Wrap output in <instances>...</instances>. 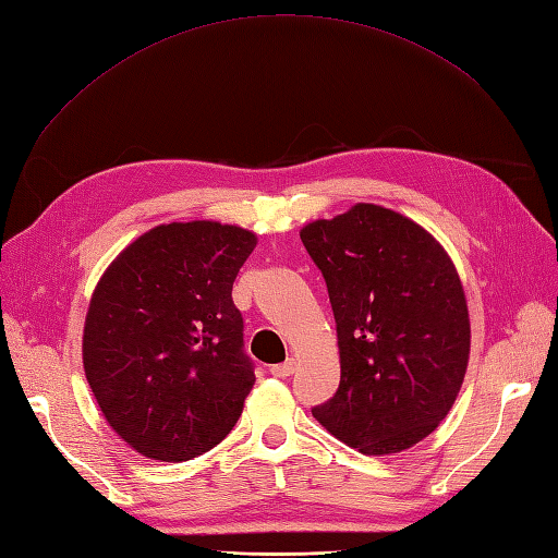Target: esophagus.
Returning <instances> with one entry per match:
<instances>
[{
	"mask_svg": "<svg viewBox=\"0 0 558 558\" xmlns=\"http://www.w3.org/2000/svg\"><path fill=\"white\" fill-rule=\"evenodd\" d=\"M293 373H295V361H286V363H279V365H272V367H269V375H272V377H279V379L291 377Z\"/></svg>",
	"mask_w": 558,
	"mask_h": 558,
	"instance_id": "obj_1",
	"label": "esophagus"
}]
</instances>
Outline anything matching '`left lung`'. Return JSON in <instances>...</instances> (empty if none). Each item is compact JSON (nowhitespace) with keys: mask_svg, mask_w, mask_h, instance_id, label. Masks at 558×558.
Wrapping results in <instances>:
<instances>
[{"mask_svg":"<svg viewBox=\"0 0 558 558\" xmlns=\"http://www.w3.org/2000/svg\"><path fill=\"white\" fill-rule=\"evenodd\" d=\"M326 279L340 386L312 414L361 453L410 449L449 414L470 356L459 272L408 216L356 205L300 230Z\"/></svg>","mask_w":558,"mask_h":558,"instance_id":"1","label":"left lung"}]
</instances>
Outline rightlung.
<instances>
[{"mask_svg":"<svg viewBox=\"0 0 558 558\" xmlns=\"http://www.w3.org/2000/svg\"><path fill=\"white\" fill-rule=\"evenodd\" d=\"M253 248L238 226H158L99 279L83 369L109 426L146 459L191 461L238 424L256 375L232 283Z\"/></svg>","mask_w":558,"mask_h":558,"instance_id":"obj_1","label":"right lung"}]
</instances>
